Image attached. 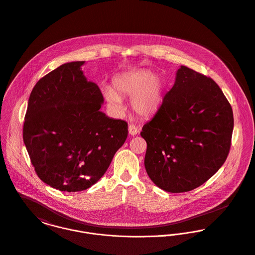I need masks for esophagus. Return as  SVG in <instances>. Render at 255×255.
<instances>
[{
    "label": "esophagus",
    "instance_id": "34e87169",
    "mask_svg": "<svg viewBox=\"0 0 255 255\" xmlns=\"http://www.w3.org/2000/svg\"><path fill=\"white\" fill-rule=\"evenodd\" d=\"M128 133H129V135H131V136H135V135H137V134L139 133V130H138V128H137L136 126H134V125H129V126H128Z\"/></svg>",
    "mask_w": 255,
    "mask_h": 255
}]
</instances>
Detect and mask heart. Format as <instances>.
<instances>
[{"mask_svg": "<svg viewBox=\"0 0 255 255\" xmlns=\"http://www.w3.org/2000/svg\"><path fill=\"white\" fill-rule=\"evenodd\" d=\"M164 80L149 70L121 74L114 79V88L106 87L104 96L114 113L123 110L121 97H131V108L141 117H151L163 103Z\"/></svg>", "mask_w": 255, "mask_h": 255, "instance_id": "heart-1", "label": "heart"}]
</instances>
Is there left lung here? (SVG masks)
Listing matches in <instances>:
<instances>
[{
  "instance_id": "left-lung-1",
  "label": "left lung",
  "mask_w": 255,
  "mask_h": 255,
  "mask_svg": "<svg viewBox=\"0 0 255 255\" xmlns=\"http://www.w3.org/2000/svg\"><path fill=\"white\" fill-rule=\"evenodd\" d=\"M233 128V111L219 86L181 65L160 110L141 129L148 177L169 193L201 186L224 164Z\"/></svg>"
}]
</instances>
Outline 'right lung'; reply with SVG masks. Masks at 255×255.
Returning a JSON list of instances; mask_svg holds the SVG:
<instances>
[{
    "label": "right lung",
    "instance_id": "add662e5",
    "mask_svg": "<svg viewBox=\"0 0 255 255\" xmlns=\"http://www.w3.org/2000/svg\"><path fill=\"white\" fill-rule=\"evenodd\" d=\"M84 63L61 64L37 82L23 125L38 177L61 192H81L96 184L128 135L125 121L101 112L104 97L87 80Z\"/></svg>",
    "mask_w": 255,
    "mask_h": 255
}]
</instances>
